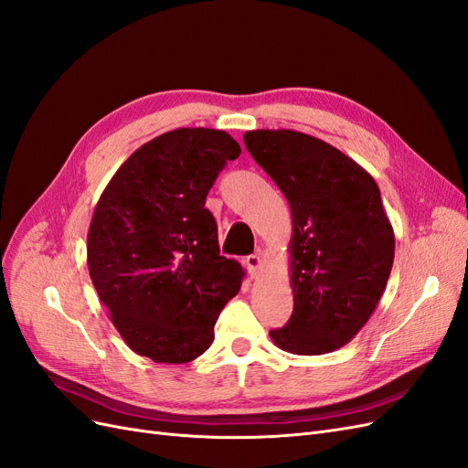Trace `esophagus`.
<instances>
[{"label":"esophagus","instance_id":"esophagus-1","mask_svg":"<svg viewBox=\"0 0 468 468\" xmlns=\"http://www.w3.org/2000/svg\"><path fill=\"white\" fill-rule=\"evenodd\" d=\"M244 261H246V267H248V271H250L251 277H256L261 271L263 258L260 256V253H251V256H248Z\"/></svg>","mask_w":468,"mask_h":468}]
</instances>
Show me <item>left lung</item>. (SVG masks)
<instances>
[{
  "label": "left lung",
  "instance_id": "left-lung-1",
  "mask_svg": "<svg viewBox=\"0 0 468 468\" xmlns=\"http://www.w3.org/2000/svg\"><path fill=\"white\" fill-rule=\"evenodd\" d=\"M244 144L287 197L292 314L269 335L296 356L346 346L375 313L394 261V232L375 179L304 133L250 131Z\"/></svg>",
  "mask_w": 468,
  "mask_h": 468
}]
</instances>
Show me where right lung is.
Instances as JSON below:
<instances>
[{"label": "right lung", "mask_w": 468, "mask_h": 468, "mask_svg": "<svg viewBox=\"0 0 468 468\" xmlns=\"http://www.w3.org/2000/svg\"><path fill=\"white\" fill-rule=\"evenodd\" d=\"M239 144L215 129L155 136L99 197L88 267L111 322L138 356L189 363L210 347L244 269L220 256L207 195Z\"/></svg>", "instance_id": "add662e5"}]
</instances>
